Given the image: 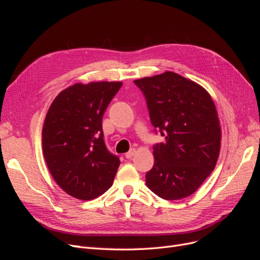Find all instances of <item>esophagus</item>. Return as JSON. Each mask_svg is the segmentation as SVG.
I'll return each instance as SVG.
<instances>
[{
  "label": "esophagus",
  "mask_w": 260,
  "mask_h": 260,
  "mask_svg": "<svg viewBox=\"0 0 260 260\" xmlns=\"http://www.w3.org/2000/svg\"><path fill=\"white\" fill-rule=\"evenodd\" d=\"M136 154V149L135 148H132L131 149V151H129L128 153H125V158H128V159H130V158H132V157H133V155H135Z\"/></svg>",
  "instance_id": "34e87169"
}]
</instances>
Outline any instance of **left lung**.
I'll list each match as a JSON object with an SVG mask.
<instances>
[{
	"mask_svg": "<svg viewBox=\"0 0 260 260\" xmlns=\"http://www.w3.org/2000/svg\"><path fill=\"white\" fill-rule=\"evenodd\" d=\"M135 83L144 94L155 131L165 137L153 146L155 161L145 175L146 185L164 200L187 198L218 160L221 129L214 102L203 86L172 72Z\"/></svg>",
	"mask_w": 260,
	"mask_h": 260,
	"instance_id": "1",
	"label": "left lung"
}]
</instances>
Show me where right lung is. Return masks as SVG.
Segmentation results:
<instances>
[{
    "label": "right lung",
    "mask_w": 260,
    "mask_h": 260,
    "mask_svg": "<svg viewBox=\"0 0 260 260\" xmlns=\"http://www.w3.org/2000/svg\"><path fill=\"white\" fill-rule=\"evenodd\" d=\"M122 82L76 83L55 98L42 129L43 155L67 194L90 201L114 182L120 160L104 142L102 119Z\"/></svg>",
    "instance_id": "add662e5"
}]
</instances>
